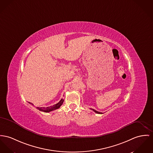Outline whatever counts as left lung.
Listing matches in <instances>:
<instances>
[{
  "mask_svg": "<svg viewBox=\"0 0 153 153\" xmlns=\"http://www.w3.org/2000/svg\"><path fill=\"white\" fill-rule=\"evenodd\" d=\"M91 110H92L93 111H94V112H96V113H97V114H102V112H99V111H97L96 110H94V109H92L91 108Z\"/></svg>",
  "mask_w": 153,
  "mask_h": 153,
  "instance_id": "obj_1",
  "label": "left lung"
}]
</instances>
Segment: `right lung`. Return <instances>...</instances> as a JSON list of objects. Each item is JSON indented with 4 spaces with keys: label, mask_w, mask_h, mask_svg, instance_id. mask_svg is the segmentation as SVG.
<instances>
[{
    "label": "right lung",
    "mask_w": 153,
    "mask_h": 153,
    "mask_svg": "<svg viewBox=\"0 0 153 153\" xmlns=\"http://www.w3.org/2000/svg\"><path fill=\"white\" fill-rule=\"evenodd\" d=\"M63 102H64V100L61 99V100L58 103L53 105V106H50V107H37V108L39 110H40L41 111H43V112H51V111H53L54 110L59 108L61 105L62 104ZM30 103H31V102H30ZM31 104H32V103H31ZM32 104L33 105V104Z\"/></svg>",
    "instance_id": "add662e5"
}]
</instances>
